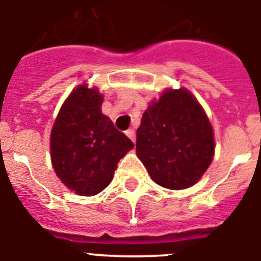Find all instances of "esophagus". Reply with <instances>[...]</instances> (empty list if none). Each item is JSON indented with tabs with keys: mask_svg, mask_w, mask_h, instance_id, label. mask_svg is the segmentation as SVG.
<instances>
[{
	"mask_svg": "<svg viewBox=\"0 0 261 261\" xmlns=\"http://www.w3.org/2000/svg\"><path fill=\"white\" fill-rule=\"evenodd\" d=\"M125 135L128 136V137L130 138V140H132L133 142L136 141V132H135V129H128V130H126V132H125Z\"/></svg>",
	"mask_w": 261,
	"mask_h": 261,
	"instance_id": "esophagus-1",
	"label": "esophagus"
}]
</instances>
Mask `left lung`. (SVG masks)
I'll use <instances>...</instances> for the list:
<instances>
[{
    "mask_svg": "<svg viewBox=\"0 0 261 261\" xmlns=\"http://www.w3.org/2000/svg\"><path fill=\"white\" fill-rule=\"evenodd\" d=\"M137 156L156 184L184 190L200 180L214 155L213 128L186 89H167L142 115Z\"/></svg>",
    "mask_w": 261,
    "mask_h": 261,
    "instance_id": "left-lung-1",
    "label": "left lung"
}]
</instances>
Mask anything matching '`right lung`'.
<instances>
[{
    "instance_id": "1",
    "label": "right lung",
    "mask_w": 261,
    "mask_h": 261,
    "mask_svg": "<svg viewBox=\"0 0 261 261\" xmlns=\"http://www.w3.org/2000/svg\"><path fill=\"white\" fill-rule=\"evenodd\" d=\"M98 89L80 85L68 96L50 132V159L60 180L81 196L102 192L133 142L102 114Z\"/></svg>"
}]
</instances>
